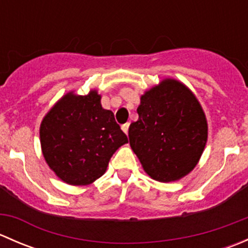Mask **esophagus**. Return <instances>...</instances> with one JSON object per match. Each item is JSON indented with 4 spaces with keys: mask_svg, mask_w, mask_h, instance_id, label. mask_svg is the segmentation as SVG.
<instances>
[{
    "mask_svg": "<svg viewBox=\"0 0 248 248\" xmlns=\"http://www.w3.org/2000/svg\"><path fill=\"white\" fill-rule=\"evenodd\" d=\"M121 128H122V131L124 132V133L126 134H128V128H129V124H122L121 126Z\"/></svg>",
    "mask_w": 248,
    "mask_h": 248,
    "instance_id": "esophagus-1",
    "label": "esophagus"
}]
</instances>
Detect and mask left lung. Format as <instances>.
Returning a JSON list of instances; mask_svg holds the SVG:
<instances>
[{"label": "left lung", "instance_id": "left-lung-1", "mask_svg": "<svg viewBox=\"0 0 248 248\" xmlns=\"http://www.w3.org/2000/svg\"><path fill=\"white\" fill-rule=\"evenodd\" d=\"M128 129L129 145L144 171L159 182L177 181L201 159L207 120L196 94L172 78L146 90Z\"/></svg>", "mask_w": 248, "mask_h": 248}]
</instances>
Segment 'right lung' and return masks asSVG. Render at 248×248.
I'll use <instances>...</instances> for the list:
<instances>
[{
  "instance_id": "add662e5",
  "label": "right lung",
  "mask_w": 248,
  "mask_h": 248,
  "mask_svg": "<svg viewBox=\"0 0 248 248\" xmlns=\"http://www.w3.org/2000/svg\"><path fill=\"white\" fill-rule=\"evenodd\" d=\"M101 98L97 90L84 96L69 91L46 112L39 127L46 164L72 186H86L99 179L115 151L128 142Z\"/></svg>"
}]
</instances>
